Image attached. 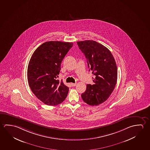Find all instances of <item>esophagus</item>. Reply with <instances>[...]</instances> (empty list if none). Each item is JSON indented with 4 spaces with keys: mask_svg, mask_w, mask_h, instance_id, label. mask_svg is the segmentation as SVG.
I'll use <instances>...</instances> for the list:
<instances>
[{
    "mask_svg": "<svg viewBox=\"0 0 150 150\" xmlns=\"http://www.w3.org/2000/svg\"><path fill=\"white\" fill-rule=\"evenodd\" d=\"M71 85L72 87H74L76 85V83H71Z\"/></svg>",
    "mask_w": 150,
    "mask_h": 150,
    "instance_id": "obj_1",
    "label": "esophagus"
}]
</instances>
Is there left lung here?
Wrapping results in <instances>:
<instances>
[{
    "label": "left lung",
    "instance_id": "obj_1",
    "mask_svg": "<svg viewBox=\"0 0 150 150\" xmlns=\"http://www.w3.org/2000/svg\"><path fill=\"white\" fill-rule=\"evenodd\" d=\"M77 43L95 76L94 84L87 85L81 98L89 105L97 106L108 99L115 87L118 74L115 60L111 52L98 42L85 40Z\"/></svg>",
    "mask_w": 150,
    "mask_h": 150
}]
</instances>
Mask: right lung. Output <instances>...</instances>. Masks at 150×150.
<instances>
[{"instance_id":"1","label":"right lung","mask_w":150,"mask_h":150,"mask_svg":"<svg viewBox=\"0 0 150 150\" xmlns=\"http://www.w3.org/2000/svg\"><path fill=\"white\" fill-rule=\"evenodd\" d=\"M73 43L48 41L32 54L28 67V81L33 93L43 103L55 106L67 98L69 88L57 79L62 62Z\"/></svg>"}]
</instances>
